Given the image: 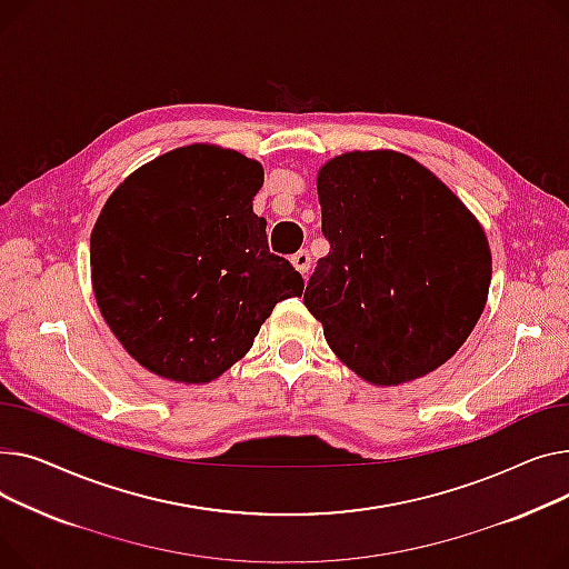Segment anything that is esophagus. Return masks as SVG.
<instances>
[{
  "mask_svg": "<svg viewBox=\"0 0 569 569\" xmlns=\"http://www.w3.org/2000/svg\"><path fill=\"white\" fill-rule=\"evenodd\" d=\"M291 261H293L296 271H298L300 276H306V273L310 271V266H312V257H310L308 250H298V252L291 257Z\"/></svg>",
  "mask_w": 569,
  "mask_h": 569,
  "instance_id": "34e87169",
  "label": "esophagus"
}]
</instances>
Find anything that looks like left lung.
Returning <instances> with one entry per match:
<instances>
[{"label": "left lung", "instance_id": "left-lung-1", "mask_svg": "<svg viewBox=\"0 0 569 569\" xmlns=\"http://www.w3.org/2000/svg\"><path fill=\"white\" fill-rule=\"evenodd\" d=\"M321 257L303 293L356 375L397 386L441 367L476 328L491 254L478 220L413 158L353 151L317 179Z\"/></svg>", "mask_w": 569, "mask_h": 569}]
</instances>
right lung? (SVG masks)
<instances>
[{
    "label": "right lung",
    "instance_id": "obj_1",
    "mask_svg": "<svg viewBox=\"0 0 569 569\" xmlns=\"http://www.w3.org/2000/svg\"><path fill=\"white\" fill-rule=\"evenodd\" d=\"M263 170L209 144L130 174L91 231L98 308L126 351L174 381L207 383L250 347L303 278L269 250L252 213Z\"/></svg>",
    "mask_w": 569,
    "mask_h": 569
}]
</instances>
